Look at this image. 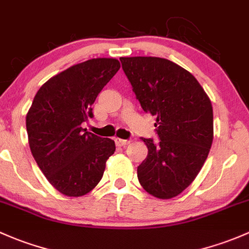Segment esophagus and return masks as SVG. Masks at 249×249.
<instances>
[{
	"label": "esophagus",
	"mask_w": 249,
	"mask_h": 249,
	"mask_svg": "<svg viewBox=\"0 0 249 249\" xmlns=\"http://www.w3.org/2000/svg\"><path fill=\"white\" fill-rule=\"evenodd\" d=\"M114 141H116V144L118 146H125L130 143L129 140H122V138H116Z\"/></svg>",
	"instance_id": "esophagus-1"
}]
</instances>
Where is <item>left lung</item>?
<instances>
[{"label": "left lung", "instance_id": "obj_1", "mask_svg": "<svg viewBox=\"0 0 249 249\" xmlns=\"http://www.w3.org/2000/svg\"><path fill=\"white\" fill-rule=\"evenodd\" d=\"M123 70L143 111L156 116L160 141L142 138L148 156L140 184L160 199L177 197L200 172L213 140L210 99L196 77L160 57H122Z\"/></svg>", "mask_w": 249, "mask_h": 249}]
</instances>
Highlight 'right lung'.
<instances>
[{
  "label": "right lung",
  "mask_w": 249,
  "mask_h": 249,
  "mask_svg": "<svg viewBox=\"0 0 249 249\" xmlns=\"http://www.w3.org/2000/svg\"><path fill=\"white\" fill-rule=\"evenodd\" d=\"M120 68L116 58H93L51 77L26 116L28 143L50 184L68 197L90 192L103 178L114 141L82 129L91 105Z\"/></svg>",
  "instance_id": "add662e5"
}]
</instances>
